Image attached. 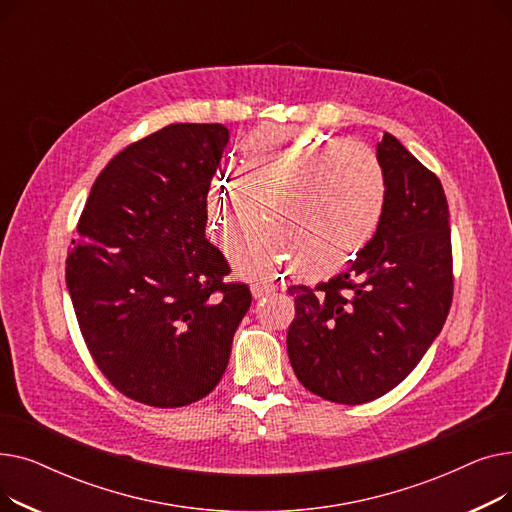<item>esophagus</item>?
Returning a JSON list of instances; mask_svg holds the SVG:
<instances>
[{"label":"esophagus","instance_id":"obj_1","mask_svg":"<svg viewBox=\"0 0 512 512\" xmlns=\"http://www.w3.org/2000/svg\"><path fill=\"white\" fill-rule=\"evenodd\" d=\"M251 292H253L255 299H263V297H267V294L276 292V284L270 282V280H253Z\"/></svg>","mask_w":512,"mask_h":512}]
</instances>
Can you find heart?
<instances>
[{"instance_id":"obj_1","label":"heart","mask_w":512,"mask_h":512,"mask_svg":"<svg viewBox=\"0 0 512 512\" xmlns=\"http://www.w3.org/2000/svg\"><path fill=\"white\" fill-rule=\"evenodd\" d=\"M249 174L232 164L213 172L207 211L224 238L234 224L257 215L261 199L282 191L274 222L234 234L228 251L247 276L272 274L294 255L297 272L326 278L375 236L386 211L388 182L378 155L359 143L299 128H261L245 145Z\"/></svg>"}]
</instances>
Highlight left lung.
Listing matches in <instances>:
<instances>
[{"label": "left lung", "mask_w": 512, "mask_h": 512, "mask_svg": "<svg viewBox=\"0 0 512 512\" xmlns=\"http://www.w3.org/2000/svg\"><path fill=\"white\" fill-rule=\"evenodd\" d=\"M388 201L346 270L297 284L286 346L299 382L338 405L398 386L440 334L452 303L450 213L442 182L392 134L375 145Z\"/></svg>", "instance_id": "left-lung-1"}]
</instances>
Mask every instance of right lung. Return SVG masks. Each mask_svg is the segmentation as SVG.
Here are the masks:
<instances>
[{"label":"right lung","mask_w":512,"mask_h":512,"mask_svg":"<svg viewBox=\"0 0 512 512\" xmlns=\"http://www.w3.org/2000/svg\"><path fill=\"white\" fill-rule=\"evenodd\" d=\"M224 124H170L128 145L97 176L66 286L97 367L128 398L174 409L226 371L251 307L247 284L205 238L207 191L228 145Z\"/></svg>","instance_id":"obj_1"}]
</instances>
